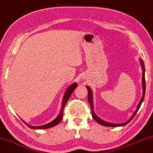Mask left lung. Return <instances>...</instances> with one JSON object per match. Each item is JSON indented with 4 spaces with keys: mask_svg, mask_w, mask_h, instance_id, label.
<instances>
[{
    "mask_svg": "<svg viewBox=\"0 0 153 153\" xmlns=\"http://www.w3.org/2000/svg\"><path fill=\"white\" fill-rule=\"evenodd\" d=\"M140 65H141V67H142V69H143V74H142V84H143V96H142V98H141L140 102H139L138 105H137V108L135 111L134 112V114H133V116L131 117V118L128 120H127V121L125 122V123H109V122H106L105 121V120H103L102 119H101V118H99V117H98L97 115H96L95 113H94V103H93V94H92V91L91 89V88L89 87V86H86V88H87V90H88V103H89L90 105H91V114H92V117L94 118V119L96 120V121L99 123V124H101V125L102 126H108V127H118V126H126V124H128V123L131 121V120L133 119V117L135 116V115L136 114V113L137 112V111H138V109L140 108L141 104H142L143 101V99H144V97H145V94H146V79H145V65H144V62L142 59H140Z\"/></svg>",
    "mask_w": 153,
    "mask_h": 153,
    "instance_id": "obj_1",
    "label": "left lung"
}]
</instances>
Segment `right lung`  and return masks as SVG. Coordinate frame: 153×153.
Here are the masks:
<instances>
[{"instance_id": "1", "label": "right lung", "mask_w": 153, "mask_h": 153, "mask_svg": "<svg viewBox=\"0 0 153 153\" xmlns=\"http://www.w3.org/2000/svg\"><path fill=\"white\" fill-rule=\"evenodd\" d=\"M77 86V84L76 83H73V84H71L70 86H69V87L67 88V89L66 90L65 93V95H64V97H63V101H62V108H61V110L59 111V114L58 115L57 117L55 118V119L52 120V121H51L50 123H49L48 124H45V125H43V126H30L29 124H27V123H25V121H23L27 125L28 127L32 129H46V128H51V127H53V126L57 125L61 121L62 118H63V110H64V108H65L66 103L68 101V100H69V97H70L71 94H72V92L74 91V90L76 88V87Z\"/></svg>"}]
</instances>
